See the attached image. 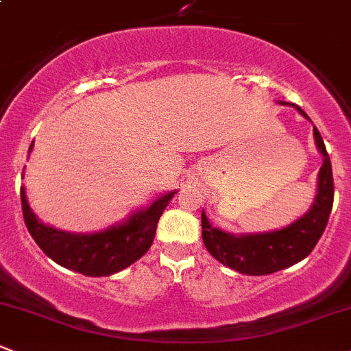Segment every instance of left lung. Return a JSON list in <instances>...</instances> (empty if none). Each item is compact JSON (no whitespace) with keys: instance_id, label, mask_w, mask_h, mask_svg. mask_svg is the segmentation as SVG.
<instances>
[{"instance_id":"1","label":"left lung","mask_w":351,"mask_h":351,"mask_svg":"<svg viewBox=\"0 0 351 351\" xmlns=\"http://www.w3.org/2000/svg\"><path fill=\"white\" fill-rule=\"evenodd\" d=\"M296 110L304 119H310L300 107ZM313 134L316 147L323 154V165L318 174V194L311 209L280 231L246 236H234L213 228L202 213V241L217 261L243 274L261 276L296 265L313 251L328 224L335 195L333 172L325 142L316 127H313Z\"/></svg>"}]
</instances>
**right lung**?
<instances>
[{
  "label": "right lung",
  "mask_w": 351,
  "mask_h": 351,
  "mask_svg": "<svg viewBox=\"0 0 351 351\" xmlns=\"http://www.w3.org/2000/svg\"><path fill=\"white\" fill-rule=\"evenodd\" d=\"M32 149L33 142L29 152ZM20 194L26 228L48 258L85 276H108L125 269L145 254L156 236L157 222L176 192L162 195L147 209L132 214L122 224L95 234H73L45 226L29 209L25 187H21Z\"/></svg>",
  "instance_id": "add662e5"
}]
</instances>
